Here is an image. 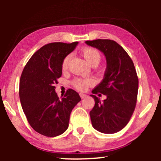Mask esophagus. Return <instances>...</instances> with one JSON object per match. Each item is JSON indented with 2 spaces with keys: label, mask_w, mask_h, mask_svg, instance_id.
I'll return each mask as SVG.
<instances>
[{
  "label": "esophagus",
  "mask_w": 161,
  "mask_h": 161,
  "mask_svg": "<svg viewBox=\"0 0 161 161\" xmlns=\"http://www.w3.org/2000/svg\"><path fill=\"white\" fill-rule=\"evenodd\" d=\"M80 97L81 98V99H84V98H85L86 97V95L83 94V93H80Z\"/></svg>",
  "instance_id": "1"
}]
</instances>
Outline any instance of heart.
Masks as SVG:
<instances>
[{"instance_id": "heart-1", "label": "heart", "mask_w": 161, "mask_h": 161, "mask_svg": "<svg viewBox=\"0 0 161 161\" xmlns=\"http://www.w3.org/2000/svg\"><path fill=\"white\" fill-rule=\"evenodd\" d=\"M81 54L84 57V58L86 59V61L91 65V66H97L101 60V54L99 52L97 49L85 47L81 49ZM70 59V55H67L64 58L63 61L62 62V70H65L67 68L68 63ZM94 81L90 79L85 80H77L74 81V85L79 90L83 91L85 90L87 86L93 85Z\"/></svg>"}]
</instances>
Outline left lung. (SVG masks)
<instances>
[{
  "label": "left lung",
  "instance_id": "obj_1",
  "mask_svg": "<svg viewBox=\"0 0 161 161\" xmlns=\"http://www.w3.org/2000/svg\"><path fill=\"white\" fill-rule=\"evenodd\" d=\"M85 43L104 54L107 69L102 81L92 91L103 93L107 99L101 103L93 94L95 104L89 112L92 124L103 133H114L126 126L135 109L138 79L132 59L124 49L111 40H95Z\"/></svg>",
  "mask_w": 161,
  "mask_h": 161
}]
</instances>
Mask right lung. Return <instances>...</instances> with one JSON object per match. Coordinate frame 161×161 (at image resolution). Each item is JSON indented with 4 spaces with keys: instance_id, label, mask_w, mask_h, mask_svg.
I'll return each mask as SVG.
<instances>
[{
    "instance_id": "right-lung-1",
    "label": "right lung",
    "mask_w": 161,
    "mask_h": 161,
    "mask_svg": "<svg viewBox=\"0 0 161 161\" xmlns=\"http://www.w3.org/2000/svg\"><path fill=\"white\" fill-rule=\"evenodd\" d=\"M78 42H53L39 49L22 72L19 96L23 112L35 131L47 137L63 133L69 126V116L80 95L68 89L61 99L54 84L62 76V62L75 50Z\"/></svg>"
}]
</instances>
